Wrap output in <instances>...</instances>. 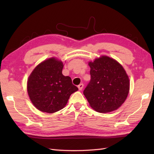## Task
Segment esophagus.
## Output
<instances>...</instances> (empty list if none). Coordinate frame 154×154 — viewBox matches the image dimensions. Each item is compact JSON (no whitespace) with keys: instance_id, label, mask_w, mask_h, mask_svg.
Wrapping results in <instances>:
<instances>
[{"instance_id":"esophagus-1","label":"esophagus","mask_w":154,"mask_h":154,"mask_svg":"<svg viewBox=\"0 0 154 154\" xmlns=\"http://www.w3.org/2000/svg\"><path fill=\"white\" fill-rule=\"evenodd\" d=\"M83 88V83H81V84L79 85H78V89H79L80 91L82 90Z\"/></svg>"}]
</instances>
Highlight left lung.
Returning <instances> with one entry per match:
<instances>
[{"label": "left lung", "mask_w": 154, "mask_h": 154, "mask_svg": "<svg viewBox=\"0 0 154 154\" xmlns=\"http://www.w3.org/2000/svg\"><path fill=\"white\" fill-rule=\"evenodd\" d=\"M91 81L83 91L90 106L99 112L116 110L126 99L129 78L123 67L114 59L101 56L90 61Z\"/></svg>", "instance_id": "obj_1"}]
</instances>
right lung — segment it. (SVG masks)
Returning <instances> with one entry per match:
<instances>
[{"label": "right lung", "instance_id": "obj_1", "mask_svg": "<svg viewBox=\"0 0 154 154\" xmlns=\"http://www.w3.org/2000/svg\"><path fill=\"white\" fill-rule=\"evenodd\" d=\"M63 64L55 57L42 62L28 77L27 89L32 104L44 112L54 113L66 105L78 88L62 74Z\"/></svg>", "mask_w": 154, "mask_h": 154}]
</instances>
